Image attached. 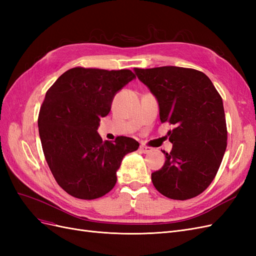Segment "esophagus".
Listing matches in <instances>:
<instances>
[{
    "label": "esophagus",
    "instance_id": "obj_1",
    "mask_svg": "<svg viewBox=\"0 0 256 256\" xmlns=\"http://www.w3.org/2000/svg\"><path fill=\"white\" fill-rule=\"evenodd\" d=\"M140 150H141V152H144V154H150V152H152L154 148H152V147L146 146V145H141V146H140Z\"/></svg>",
    "mask_w": 256,
    "mask_h": 256
}]
</instances>
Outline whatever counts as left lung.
<instances>
[{
  "mask_svg": "<svg viewBox=\"0 0 256 256\" xmlns=\"http://www.w3.org/2000/svg\"><path fill=\"white\" fill-rule=\"evenodd\" d=\"M134 72L157 98L161 122L174 126L168 132L173 148L164 152V166L152 174L154 188L172 200L196 198L214 180L226 150L222 98L196 69L164 66Z\"/></svg>",
  "mask_w": 256,
  "mask_h": 256,
  "instance_id": "8db88e82",
  "label": "left lung"
}]
</instances>
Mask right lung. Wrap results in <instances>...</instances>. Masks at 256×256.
Returning a JSON list of instances; mask_svg holds the SVG:
<instances>
[{"label": "right lung", "instance_id": "right-lung-1", "mask_svg": "<svg viewBox=\"0 0 256 256\" xmlns=\"http://www.w3.org/2000/svg\"><path fill=\"white\" fill-rule=\"evenodd\" d=\"M134 78L129 69L74 67L46 92L38 115L42 146L54 178L68 194L81 200L106 194L118 180L124 156L138 148L131 138L102 141L97 132L116 92Z\"/></svg>", "mask_w": 256, "mask_h": 256}]
</instances>
